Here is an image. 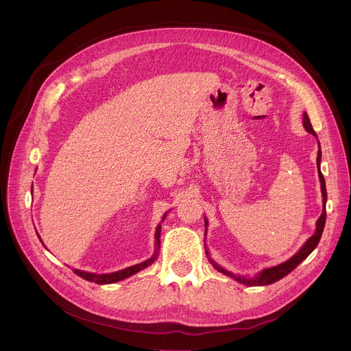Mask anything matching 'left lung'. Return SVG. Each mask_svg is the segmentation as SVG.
I'll return each mask as SVG.
<instances>
[{
	"mask_svg": "<svg viewBox=\"0 0 351 351\" xmlns=\"http://www.w3.org/2000/svg\"><path fill=\"white\" fill-rule=\"evenodd\" d=\"M303 125H304L306 131H307L308 134L316 136V132L313 131V126H311L310 119H308V117H307L306 112L303 114ZM319 146H320V143H319ZM320 162H322V151L319 149V152H317V171H319L320 185H322L323 212H322V215H320V217H319V220H317V223H316V232H315V234H313L311 237H308V241L303 245V247H302L296 254H294L293 257H290L289 261H286L285 263H280V265H278V266H273V267L265 269V270H262L259 274L254 276V278H250V279L245 278V276H236V274L230 273L229 270L223 269L222 266L217 265L216 262H213V261L210 259V257H209V262L213 265V267H215L216 270H219L220 273H223V274L229 276V278H233L236 282L243 283V285H246V286H267V285H271V283H274V282H278V280L283 279L285 276H287L291 270L296 269V267L306 259V257H307L313 250L316 249V246H317L319 242H320V237H322V233H323V229H324V223H326V202H327L326 182H324V178H323L322 172H320ZM205 226L208 228V220H206V217H205ZM205 233H206V230H205ZM206 254H209L208 250H206Z\"/></svg>",
	"mask_w": 351,
	"mask_h": 351,
	"instance_id": "1",
	"label": "left lung"
}]
</instances>
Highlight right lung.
<instances>
[{
	"label": "right lung",
	"mask_w": 351,
	"mask_h": 351,
	"mask_svg": "<svg viewBox=\"0 0 351 351\" xmlns=\"http://www.w3.org/2000/svg\"><path fill=\"white\" fill-rule=\"evenodd\" d=\"M166 217V213L163 215V219ZM162 219V220H163ZM38 234V233H36ZM40 237V236H38ZM41 241V239H40ZM160 247V225H158L156 228V232H155V253L154 256L151 257V259H147L142 263H138L135 266H131V267H126L123 270H119V271H114V273H108V274H95V273H88V271H82V270H75V274H78L80 278L88 280V282H94V283H98V285H110V283H117V282H121L126 278H129V276H132L135 273H138L139 270L151 266L158 257V250Z\"/></svg>",
	"instance_id": "right-lung-1"
}]
</instances>
